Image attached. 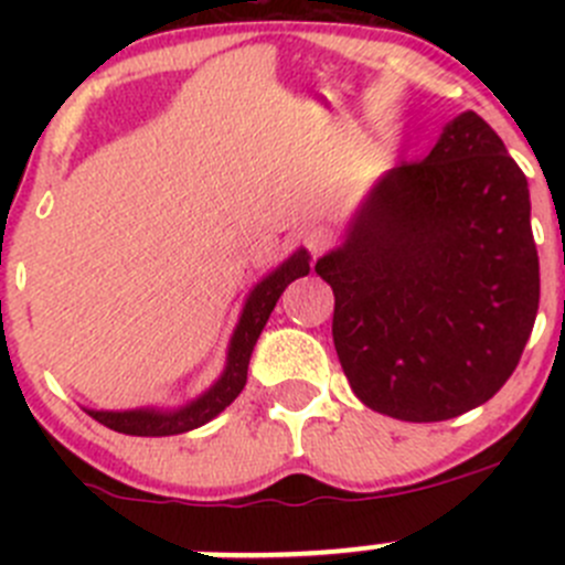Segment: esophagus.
<instances>
[{
	"mask_svg": "<svg viewBox=\"0 0 565 565\" xmlns=\"http://www.w3.org/2000/svg\"><path fill=\"white\" fill-rule=\"evenodd\" d=\"M300 237H303V246L315 256L322 254V250L333 243V232H330L328 226H309V230H303V235Z\"/></svg>",
	"mask_w": 565,
	"mask_h": 565,
	"instance_id": "esophagus-1",
	"label": "esophagus"
}]
</instances>
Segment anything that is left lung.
Wrapping results in <instances>:
<instances>
[{"mask_svg": "<svg viewBox=\"0 0 565 565\" xmlns=\"http://www.w3.org/2000/svg\"><path fill=\"white\" fill-rule=\"evenodd\" d=\"M315 270L355 396L413 424L457 418L514 374L539 311L525 174L476 111L459 114L424 161L374 185Z\"/></svg>", "mask_w": 565, "mask_h": 565, "instance_id": "8db88e82", "label": "left lung"}]
</instances>
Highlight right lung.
<instances>
[{"mask_svg":"<svg viewBox=\"0 0 565 565\" xmlns=\"http://www.w3.org/2000/svg\"><path fill=\"white\" fill-rule=\"evenodd\" d=\"M309 254L303 248L298 254L289 256L281 267L262 278L254 289H250L246 306H243L241 322H237L235 333L230 341V355H226V369L221 374L218 383L207 393L196 398V402L185 404V407L172 409V413H161V409H125V413H108V409H87L98 424L108 426L114 431L136 437H169L191 431L196 426L213 420L221 409L230 407L241 391L246 388L248 380V361L254 352L256 339H259L262 328H265L267 317L276 309L278 298L284 289L300 276H309Z\"/></svg>","mask_w":565,"mask_h":565,"instance_id":"1","label":"right lung"}]
</instances>
